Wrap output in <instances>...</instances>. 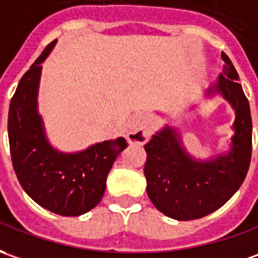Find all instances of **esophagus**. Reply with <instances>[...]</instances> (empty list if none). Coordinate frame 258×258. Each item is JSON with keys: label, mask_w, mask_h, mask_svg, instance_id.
<instances>
[{"label": "esophagus", "mask_w": 258, "mask_h": 258, "mask_svg": "<svg viewBox=\"0 0 258 258\" xmlns=\"http://www.w3.org/2000/svg\"><path fill=\"white\" fill-rule=\"evenodd\" d=\"M152 136V119L146 113H136L127 123V142L143 145Z\"/></svg>", "instance_id": "esophagus-1"}]
</instances>
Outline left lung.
Masks as SVG:
<instances>
[{"label":"left lung","mask_w":258,"mask_h":258,"mask_svg":"<svg viewBox=\"0 0 258 258\" xmlns=\"http://www.w3.org/2000/svg\"><path fill=\"white\" fill-rule=\"evenodd\" d=\"M221 76L207 95L221 94L236 112L230 150L209 160H195L186 152L175 127L166 125L145 145L147 195L161 214L192 221L212 214L240 188L251 160L250 105L237 83L239 74L222 51Z\"/></svg>","instance_id":"left-lung-1"}]
</instances>
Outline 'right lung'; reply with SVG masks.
<instances>
[{
	"mask_svg": "<svg viewBox=\"0 0 258 258\" xmlns=\"http://www.w3.org/2000/svg\"><path fill=\"white\" fill-rule=\"evenodd\" d=\"M56 42L46 46L18 84L8 112V139L12 166L25 192L50 212L78 216L102 200L108 173L127 143L116 138L78 153H61L49 143L37 112V88L42 63Z\"/></svg>",
	"mask_w": 258,
	"mask_h": 258,
	"instance_id": "right-lung-1",
	"label": "right lung"
}]
</instances>
